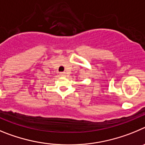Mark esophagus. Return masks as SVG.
I'll return each mask as SVG.
<instances>
[{
  "instance_id": "34e87169",
  "label": "esophagus",
  "mask_w": 145,
  "mask_h": 145,
  "mask_svg": "<svg viewBox=\"0 0 145 145\" xmlns=\"http://www.w3.org/2000/svg\"><path fill=\"white\" fill-rule=\"evenodd\" d=\"M66 73L65 72H60V75L62 76H66Z\"/></svg>"
}]
</instances>
